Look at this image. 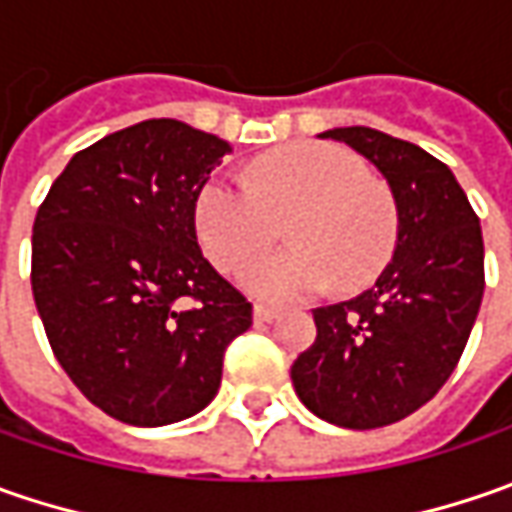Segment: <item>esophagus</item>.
<instances>
[{"instance_id": "esophagus-1", "label": "esophagus", "mask_w": 512, "mask_h": 512, "mask_svg": "<svg viewBox=\"0 0 512 512\" xmlns=\"http://www.w3.org/2000/svg\"><path fill=\"white\" fill-rule=\"evenodd\" d=\"M276 316H279V307H270V305L253 307V319H256V322H273Z\"/></svg>"}]
</instances>
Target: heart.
I'll return each mask as SVG.
<instances>
[{
  "label": "heart",
  "mask_w": 512,
  "mask_h": 512,
  "mask_svg": "<svg viewBox=\"0 0 512 512\" xmlns=\"http://www.w3.org/2000/svg\"><path fill=\"white\" fill-rule=\"evenodd\" d=\"M196 233L210 262L227 273L262 253L290 219L296 247L267 253L242 270V285L273 302H293L333 285H367L387 265L399 216L387 187L364 162L330 142H296L259 156L250 182L210 179L196 199Z\"/></svg>",
  "instance_id": "heart-1"
}]
</instances>
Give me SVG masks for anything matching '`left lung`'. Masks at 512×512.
Masks as SVG:
<instances>
[{"label":"left lung","mask_w":512,"mask_h":512,"mask_svg":"<svg viewBox=\"0 0 512 512\" xmlns=\"http://www.w3.org/2000/svg\"><path fill=\"white\" fill-rule=\"evenodd\" d=\"M319 136L376 165L396 202L399 236L376 285L313 310L316 342L290 379L319 419L373 430L430 402L462 359L482 307V227L450 168L419 145L373 128Z\"/></svg>","instance_id":"obj_1"}]
</instances>
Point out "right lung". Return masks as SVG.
I'll use <instances>...</instances> for the list:
<instances>
[{
  "instance_id": "add662e5",
  "label": "right lung",
  "mask_w": 512,
  "mask_h": 512,
  "mask_svg": "<svg viewBox=\"0 0 512 512\" xmlns=\"http://www.w3.org/2000/svg\"><path fill=\"white\" fill-rule=\"evenodd\" d=\"M225 139L148 119L79 150L33 222L30 285L56 362L136 427L205 410L253 307L199 250L196 199Z\"/></svg>"
}]
</instances>
